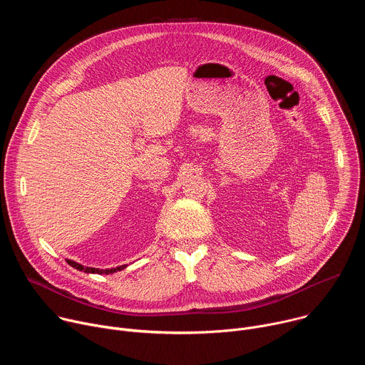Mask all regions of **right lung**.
<instances>
[{
	"mask_svg": "<svg viewBox=\"0 0 365 365\" xmlns=\"http://www.w3.org/2000/svg\"><path fill=\"white\" fill-rule=\"evenodd\" d=\"M66 262L73 269H76L79 272H85V273H92V274H113V273H117V272H120V270L127 267V264H124V266H118L115 269H106V270H103V269H95V267H85V266L73 262V259H66Z\"/></svg>",
	"mask_w": 365,
	"mask_h": 365,
	"instance_id": "add662e5",
	"label": "right lung"
}]
</instances>
